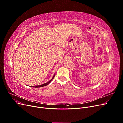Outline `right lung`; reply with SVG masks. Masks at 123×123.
Instances as JSON below:
<instances>
[{"instance_id":"add662e5","label":"right lung","mask_w":123,"mask_h":123,"mask_svg":"<svg viewBox=\"0 0 123 123\" xmlns=\"http://www.w3.org/2000/svg\"><path fill=\"white\" fill-rule=\"evenodd\" d=\"M54 75L53 76V78L52 79L49 81H48V82H47V83H44V84H43V85H38V86H31L32 87H34V88H39V87H44V86H47V85H48V84H49V83H50L51 81H52V80L53 79V78L54 77ZM31 87V86H30Z\"/></svg>"}]
</instances>
